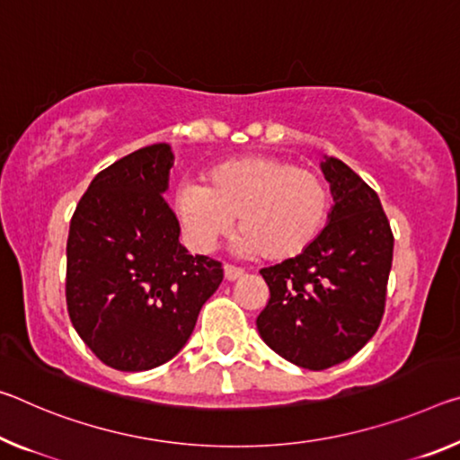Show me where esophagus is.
Wrapping results in <instances>:
<instances>
[{"label": "esophagus", "instance_id": "34e87169", "mask_svg": "<svg viewBox=\"0 0 460 460\" xmlns=\"http://www.w3.org/2000/svg\"><path fill=\"white\" fill-rule=\"evenodd\" d=\"M223 270H225V279H227V280H237L239 276L243 274V270H242V268L231 266V264H225V266H223Z\"/></svg>", "mask_w": 460, "mask_h": 460}]
</instances>
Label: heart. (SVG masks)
<instances>
[{"label":"heart","instance_id":"heart-1","mask_svg":"<svg viewBox=\"0 0 460 460\" xmlns=\"http://www.w3.org/2000/svg\"><path fill=\"white\" fill-rule=\"evenodd\" d=\"M176 210L188 243L210 252L233 229L247 256L288 260L315 243L332 210V192L317 172L274 155H247L210 167L207 184L184 181Z\"/></svg>","mask_w":460,"mask_h":460}]
</instances>
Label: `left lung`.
<instances>
[{"label":"left lung","instance_id":"obj_1","mask_svg":"<svg viewBox=\"0 0 460 460\" xmlns=\"http://www.w3.org/2000/svg\"><path fill=\"white\" fill-rule=\"evenodd\" d=\"M333 207L315 243L261 268L270 288L256 319L284 360L323 370L358 352L381 325L393 261V231L376 192L335 157L322 164Z\"/></svg>","mask_w":460,"mask_h":460}]
</instances>
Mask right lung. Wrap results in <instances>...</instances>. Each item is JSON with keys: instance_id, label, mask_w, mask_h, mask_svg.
Segmentation results:
<instances>
[{"instance_id": "obj_1", "label": "right lung", "mask_w": 460, "mask_h": 460, "mask_svg": "<svg viewBox=\"0 0 460 460\" xmlns=\"http://www.w3.org/2000/svg\"><path fill=\"white\" fill-rule=\"evenodd\" d=\"M172 165L167 143L130 153L92 180L71 217L69 319L106 367L125 373L172 360L223 280L221 261L180 243L162 196Z\"/></svg>"}]
</instances>
